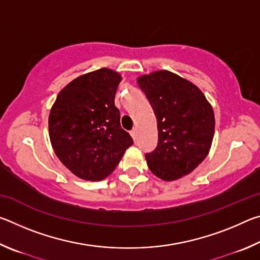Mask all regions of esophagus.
<instances>
[{"label": "esophagus", "mask_w": 260, "mask_h": 260, "mask_svg": "<svg viewBox=\"0 0 260 260\" xmlns=\"http://www.w3.org/2000/svg\"><path fill=\"white\" fill-rule=\"evenodd\" d=\"M129 134H131L132 138H133V140L135 141L136 139H138V128H133V129H132V131L129 132Z\"/></svg>", "instance_id": "esophagus-1"}]
</instances>
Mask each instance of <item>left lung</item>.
Here are the masks:
<instances>
[{
    "mask_svg": "<svg viewBox=\"0 0 260 260\" xmlns=\"http://www.w3.org/2000/svg\"><path fill=\"white\" fill-rule=\"evenodd\" d=\"M157 118L158 143L146 153L151 172L165 181L187 175L205 159L214 134V113L197 86L166 70L138 78Z\"/></svg>",
    "mask_w": 260,
    "mask_h": 260,
    "instance_id": "obj_1",
    "label": "left lung"
}]
</instances>
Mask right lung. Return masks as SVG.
Returning a JSON list of instances; mask_svg holds the SVG:
<instances>
[{"label": "right lung", "mask_w": 260, "mask_h": 260, "mask_svg": "<svg viewBox=\"0 0 260 260\" xmlns=\"http://www.w3.org/2000/svg\"><path fill=\"white\" fill-rule=\"evenodd\" d=\"M120 81V74L107 68L83 74L59 91L50 110L52 149L78 178H107L133 144L114 105Z\"/></svg>", "instance_id": "add662e5"}]
</instances>
